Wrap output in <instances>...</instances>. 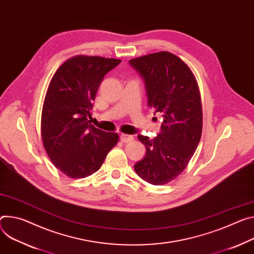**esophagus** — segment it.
<instances>
[{
	"label": "esophagus",
	"mask_w": 254,
	"mask_h": 254,
	"mask_svg": "<svg viewBox=\"0 0 254 254\" xmlns=\"http://www.w3.org/2000/svg\"><path fill=\"white\" fill-rule=\"evenodd\" d=\"M132 140H133V137H132V135H130V134H126V133L121 134V141H122L123 143H129V142H131Z\"/></svg>",
	"instance_id": "34e87169"
}]
</instances>
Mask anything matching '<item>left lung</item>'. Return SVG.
<instances>
[{
    "label": "left lung",
    "mask_w": 254,
    "mask_h": 254,
    "mask_svg": "<svg viewBox=\"0 0 254 254\" xmlns=\"http://www.w3.org/2000/svg\"><path fill=\"white\" fill-rule=\"evenodd\" d=\"M145 82L148 105L161 113L160 133L150 140L137 135L146 156L133 166L135 173L154 186H163L187 168L202 129L201 100L189 65L175 55L160 52L129 61Z\"/></svg>",
    "instance_id": "1"
}]
</instances>
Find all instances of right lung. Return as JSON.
Returning a JSON list of instances; mask_svg holds the SVG:
<instances>
[{"label": "right lung", "mask_w": 254, "mask_h": 254, "mask_svg": "<svg viewBox=\"0 0 254 254\" xmlns=\"http://www.w3.org/2000/svg\"><path fill=\"white\" fill-rule=\"evenodd\" d=\"M122 61L76 56L55 73L41 113L43 147L54 165L71 178L96 172L118 144L117 132L90 124V110L104 76Z\"/></svg>", "instance_id": "right-lung-1"}]
</instances>
